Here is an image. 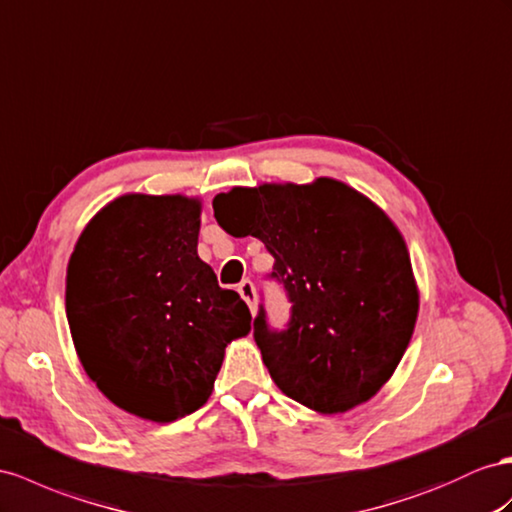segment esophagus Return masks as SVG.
<instances>
[{
    "label": "esophagus",
    "mask_w": 512,
    "mask_h": 512,
    "mask_svg": "<svg viewBox=\"0 0 512 512\" xmlns=\"http://www.w3.org/2000/svg\"><path fill=\"white\" fill-rule=\"evenodd\" d=\"M238 292H240V296L246 300V305L251 307V311L255 313V311H257V294H255V285H253V281L244 279V281L238 285Z\"/></svg>",
    "instance_id": "esophagus-1"
}]
</instances>
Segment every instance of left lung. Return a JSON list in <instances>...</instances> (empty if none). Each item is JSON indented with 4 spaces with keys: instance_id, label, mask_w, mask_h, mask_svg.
Wrapping results in <instances>:
<instances>
[{
    "instance_id": "1",
    "label": "left lung",
    "mask_w": 512,
    "mask_h": 512,
    "mask_svg": "<svg viewBox=\"0 0 512 512\" xmlns=\"http://www.w3.org/2000/svg\"><path fill=\"white\" fill-rule=\"evenodd\" d=\"M218 225L266 244L292 303L285 331L264 307L255 342L272 381L307 409L346 413L376 396L411 342L419 292L398 227L344 181L261 183L214 196Z\"/></svg>"
}]
</instances>
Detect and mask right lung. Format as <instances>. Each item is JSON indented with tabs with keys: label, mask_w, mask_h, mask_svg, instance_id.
Instances as JSON below:
<instances>
[{
	"label": "right lung",
	"mask_w": 512,
	"mask_h": 512,
	"mask_svg": "<svg viewBox=\"0 0 512 512\" xmlns=\"http://www.w3.org/2000/svg\"><path fill=\"white\" fill-rule=\"evenodd\" d=\"M201 201L123 194L93 216L67 268V318L86 374L119 409L175 422L212 396L225 348L251 331L238 292L196 253Z\"/></svg>",
	"instance_id": "right-lung-1"
}]
</instances>
